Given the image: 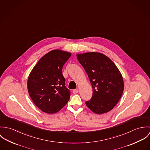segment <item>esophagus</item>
<instances>
[{
	"instance_id": "esophagus-1",
	"label": "esophagus",
	"mask_w": 150,
	"mask_h": 150,
	"mask_svg": "<svg viewBox=\"0 0 150 150\" xmlns=\"http://www.w3.org/2000/svg\"><path fill=\"white\" fill-rule=\"evenodd\" d=\"M79 90L78 89H74L73 91V93H74V94H76V93H77L79 92Z\"/></svg>"
}]
</instances>
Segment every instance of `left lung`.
I'll return each mask as SVG.
<instances>
[{"label":"left lung","mask_w":150,"mask_h":150,"mask_svg":"<svg viewBox=\"0 0 150 150\" xmlns=\"http://www.w3.org/2000/svg\"><path fill=\"white\" fill-rule=\"evenodd\" d=\"M77 58L84 68L93 89L92 96L86 105L98 114L111 110L121 99L124 88L120 70L109 58L99 52L77 54Z\"/></svg>","instance_id":"left-lung-1"}]
</instances>
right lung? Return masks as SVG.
I'll list each match as a JSON object with an SVG mask.
<instances>
[{
    "label": "right lung",
    "instance_id": "1",
    "mask_svg": "<svg viewBox=\"0 0 150 150\" xmlns=\"http://www.w3.org/2000/svg\"><path fill=\"white\" fill-rule=\"evenodd\" d=\"M71 53L59 50L51 51L38 61L28 80V90L35 105L42 111L58 112L70 99V91L65 86L62 67Z\"/></svg>",
    "mask_w": 150,
    "mask_h": 150
}]
</instances>
